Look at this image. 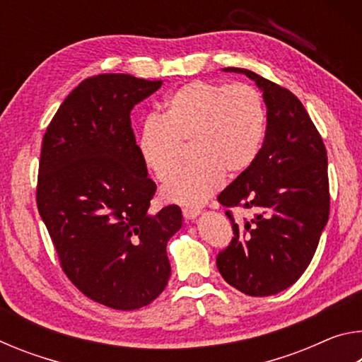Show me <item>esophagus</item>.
Returning <instances> with one entry per match:
<instances>
[{"label": "esophagus", "instance_id": "esophagus-1", "mask_svg": "<svg viewBox=\"0 0 362 362\" xmlns=\"http://www.w3.org/2000/svg\"><path fill=\"white\" fill-rule=\"evenodd\" d=\"M182 214H183V217L189 220V218H194L196 216H198L199 209H196V207H183Z\"/></svg>", "mask_w": 362, "mask_h": 362}]
</instances>
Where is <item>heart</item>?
Instances as JSON below:
<instances>
[{
  "mask_svg": "<svg viewBox=\"0 0 362 362\" xmlns=\"http://www.w3.org/2000/svg\"><path fill=\"white\" fill-rule=\"evenodd\" d=\"M267 132L262 94L246 83L192 81L164 103L163 116H150L139 134L145 166L161 183L173 180L192 146L194 166L164 188L173 203L199 206L222 185L254 166Z\"/></svg>",
  "mask_w": 362,
  "mask_h": 362,
  "instance_id": "obj_1",
  "label": "heart"
}]
</instances>
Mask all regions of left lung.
Here are the masks:
<instances>
[{"label":"left lung","instance_id":"8db88e82","mask_svg":"<svg viewBox=\"0 0 362 362\" xmlns=\"http://www.w3.org/2000/svg\"><path fill=\"white\" fill-rule=\"evenodd\" d=\"M254 79L267 105V132L259 158L222 193L233 238L217 255V268L235 289L274 296L308 268L329 220L326 146L308 112L289 89L246 69H225ZM231 206L252 210L236 224Z\"/></svg>","mask_w":362,"mask_h":362}]
</instances>
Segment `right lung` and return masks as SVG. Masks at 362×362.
Masks as SVG:
<instances>
[{
    "label": "right lung",
    "mask_w": 362,
    "mask_h": 362,
    "mask_svg": "<svg viewBox=\"0 0 362 362\" xmlns=\"http://www.w3.org/2000/svg\"><path fill=\"white\" fill-rule=\"evenodd\" d=\"M163 81L103 73L66 95L41 144L36 206L64 273L86 297L139 310L168 286L166 246L179 206L151 214L148 179L131 110Z\"/></svg>",
    "instance_id": "1"
}]
</instances>
